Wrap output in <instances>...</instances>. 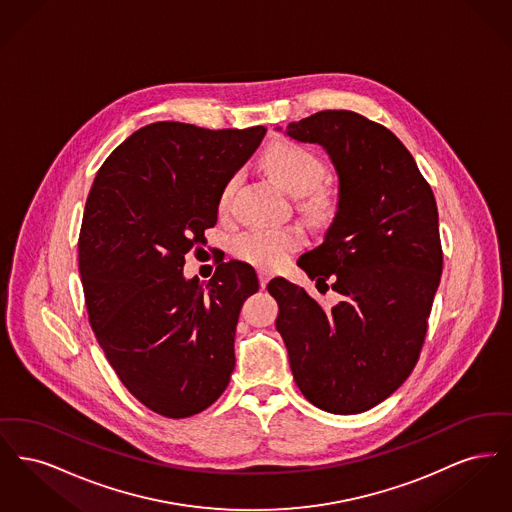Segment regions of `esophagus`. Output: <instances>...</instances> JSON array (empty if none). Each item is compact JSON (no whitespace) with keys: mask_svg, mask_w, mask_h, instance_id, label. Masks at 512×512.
Masks as SVG:
<instances>
[{"mask_svg":"<svg viewBox=\"0 0 512 512\" xmlns=\"http://www.w3.org/2000/svg\"><path fill=\"white\" fill-rule=\"evenodd\" d=\"M268 280H270V272L265 270V268H261L259 270V284H261V288H267Z\"/></svg>","mask_w":512,"mask_h":512,"instance_id":"1","label":"esophagus"}]
</instances>
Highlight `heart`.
<instances>
[{
  "instance_id": "b5f03b06",
  "label": "heart",
  "mask_w": 512,
  "mask_h": 512,
  "mask_svg": "<svg viewBox=\"0 0 512 512\" xmlns=\"http://www.w3.org/2000/svg\"><path fill=\"white\" fill-rule=\"evenodd\" d=\"M263 169L268 176L282 186L288 194H311L322 182L326 169L309 147L295 142H278L267 149L261 159ZM234 190V180H230L219 199L220 211H226L230 205V195ZM326 194L318 192L313 197L315 205H326ZM303 245V232L297 226L286 228H265L255 226L234 238V253L255 267L278 268L286 263L295 249Z\"/></svg>"
}]
</instances>
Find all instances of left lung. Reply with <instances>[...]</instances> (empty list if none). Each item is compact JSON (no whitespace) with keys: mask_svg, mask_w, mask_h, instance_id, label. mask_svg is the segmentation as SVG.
<instances>
[{"mask_svg":"<svg viewBox=\"0 0 512 512\" xmlns=\"http://www.w3.org/2000/svg\"><path fill=\"white\" fill-rule=\"evenodd\" d=\"M282 132V128H276ZM284 134L322 147L338 174V205L322 244L297 267L341 295L326 311L278 276L276 330L293 380L322 411L365 413L413 372L441 278L438 207L409 149L353 111H320Z\"/></svg>","mask_w":512,"mask_h":512,"instance_id":"left-lung-1","label":"left lung"}]
</instances>
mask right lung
Listing matches in <instances>:
<instances>
[{
  "label": "right lung",
  "mask_w": 512,
  "mask_h": 512,
  "mask_svg": "<svg viewBox=\"0 0 512 512\" xmlns=\"http://www.w3.org/2000/svg\"><path fill=\"white\" fill-rule=\"evenodd\" d=\"M265 134L153 122L96 174L78 240L86 309L109 365L153 413H201L230 382L240 311L259 290L255 268L232 259L205 284L182 270Z\"/></svg>",
  "instance_id": "1"
}]
</instances>
